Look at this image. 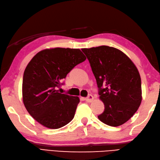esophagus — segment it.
Returning <instances> with one entry per match:
<instances>
[{
    "mask_svg": "<svg viewBox=\"0 0 160 160\" xmlns=\"http://www.w3.org/2000/svg\"><path fill=\"white\" fill-rule=\"evenodd\" d=\"M93 98L94 97L92 94H89V95L88 96L86 99H85V100H86L87 102H91L93 100Z\"/></svg>",
    "mask_w": 160,
    "mask_h": 160,
    "instance_id": "34e87169",
    "label": "esophagus"
}]
</instances>
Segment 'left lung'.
I'll return each instance as SVG.
<instances>
[{"label":"left lung","mask_w":160,"mask_h":160,"mask_svg":"<svg viewBox=\"0 0 160 160\" xmlns=\"http://www.w3.org/2000/svg\"><path fill=\"white\" fill-rule=\"evenodd\" d=\"M89 61L105 106L98 116L110 126L126 123L142 102V83L135 64L118 49L102 45L81 50Z\"/></svg>","instance_id":"8db88e82"}]
</instances>
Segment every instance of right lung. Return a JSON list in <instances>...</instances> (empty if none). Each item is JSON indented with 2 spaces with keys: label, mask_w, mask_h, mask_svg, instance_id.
<instances>
[{
  "label": "right lung",
  "mask_w": 160,
  "mask_h": 160,
  "mask_svg": "<svg viewBox=\"0 0 160 160\" xmlns=\"http://www.w3.org/2000/svg\"><path fill=\"white\" fill-rule=\"evenodd\" d=\"M86 59L79 49L61 48L39 52L26 67L22 100L28 112L41 125L57 129L70 122L79 99L58 92L61 80Z\"/></svg>",
  "instance_id": "1"
}]
</instances>
